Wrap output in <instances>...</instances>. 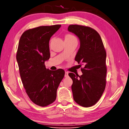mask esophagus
Here are the masks:
<instances>
[{"label": "esophagus", "mask_w": 129, "mask_h": 129, "mask_svg": "<svg viewBox=\"0 0 129 129\" xmlns=\"http://www.w3.org/2000/svg\"><path fill=\"white\" fill-rule=\"evenodd\" d=\"M68 72L67 71H65V77H68Z\"/></svg>", "instance_id": "esophagus-1"}]
</instances>
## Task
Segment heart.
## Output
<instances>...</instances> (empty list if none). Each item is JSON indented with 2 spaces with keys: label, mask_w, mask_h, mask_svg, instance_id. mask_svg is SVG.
<instances>
[{
  "label": "heart",
  "mask_w": 129,
  "mask_h": 129,
  "mask_svg": "<svg viewBox=\"0 0 129 129\" xmlns=\"http://www.w3.org/2000/svg\"><path fill=\"white\" fill-rule=\"evenodd\" d=\"M73 38H76L74 36H73L72 35H71V34H68L65 36V39H73Z\"/></svg>",
  "instance_id": "b5f03b06"
}]
</instances>
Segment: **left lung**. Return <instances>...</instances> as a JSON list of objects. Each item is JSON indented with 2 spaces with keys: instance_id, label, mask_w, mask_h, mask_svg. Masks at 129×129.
I'll return each mask as SVG.
<instances>
[{
  "instance_id": "obj_1",
  "label": "left lung",
  "mask_w": 129,
  "mask_h": 129,
  "mask_svg": "<svg viewBox=\"0 0 129 129\" xmlns=\"http://www.w3.org/2000/svg\"><path fill=\"white\" fill-rule=\"evenodd\" d=\"M68 29L80 39L75 60L84 66L81 68V76L68 74L73 80V99L81 106H92L99 101L106 87V50L99 34L91 27L72 24Z\"/></svg>"
}]
</instances>
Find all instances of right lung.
I'll list each match as a JSON object with an SVG mask.
<instances>
[{
	"instance_id": "obj_1",
	"label": "right lung",
	"mask_w": 129,
	"mask_h": 129,
	"mask_svg": "<svg viewBox=\"0 0 129 129\" xmlns=\"http://www.w3.org/2000/svg\"><path fill=\"white\" fill-rule=\"evenodd\" d=\"M61 27L57 24L40 26L24 32L19 42L16 60L25 92L37 105L47 106L55 101L57 89L65 71L47 69L45 61L49 60V42Z\"/></svg>"
}]
</instances>
